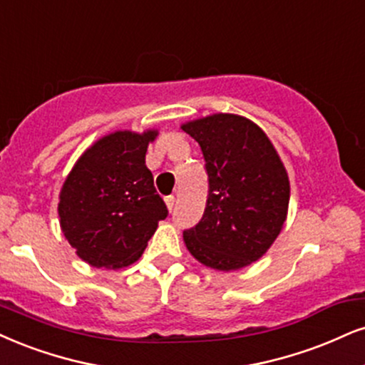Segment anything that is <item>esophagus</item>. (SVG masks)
<instances>
[{
	"label": "esophagus",
	"instance_id": "esophagus-1",
	"mask_svg": "<svg viewBox=\"0 0 365 365\" xmlns=\"http://www.w3.org/2000/svg\"><path fill=\"white\" fill-rule=\"evenodd\" d=\"M165 206H168L169 211L174 210V205H175V197L174 196H165Z\"/></svg>",
	"mask_w": 365,
	"mask_h": 365
}]
</instances>
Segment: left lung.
<instances>
[{
    "mask_svg": "<svg viewBox=\"0 0 365 365\" xmlns=\"http://www.w3.org/2000/svg\"><path fill=\"white\" fill-rule=\"evenodd\" d=\"M200 143L208 174V200L184 244L197 262L217 271L247 267L271 249L287 218L289 178L259 125L233 113L186 121Z\"/></svg>",
    "mask_w": 365,
    "mask_h": 365,
    "instance_id": "obj_1",
    "label": "left lung"
}]
</instances>
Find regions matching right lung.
<instances>
[{"instance_id": "right-lung-1", "label": "right lung", "mask_w": 365, "mask_h": 365, "mask_svg": "<svg viewBox=\"0 0 365 365\" xmlns=\"http://www.w3.org/2000/svg\"><path fill=\"white\" fill-rule=\"evenodd\" d=\"M159 130H116L76 160L58 195L66 240L93 267L121 269L142 257L160 220L168 217L145 165Z\"/></svg>"}]
</instances>
